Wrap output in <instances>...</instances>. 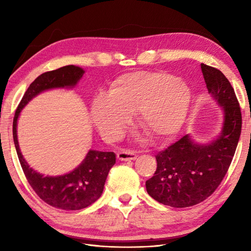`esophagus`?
<instances>
[{
	"label": "esophagus",
	"instance_id": "obj_1",
	"mask_svg": "<svg viewBox=\"0 0 251 251\" xmlns=\"http://www.w3.org/2000/svg\"><path fill=\"white\" fill-rule=\"evenodd\" d=\"M117 158L123 162L134 161V159L137 158V154L134 151H130V150H122L117 153Z\"/></svg>",
	"mask_w": 251,
	"mask_h": 251
}]
</instances>
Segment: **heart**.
Returning a JSON list of instances; mask_svg holds the SVG:
<instances>
[{
    "label": "heart",
    "mask_w": 251,
    "mask_h": 251,
    "mask_svg": "<svg viewBox=\"0 0 251 251\" xmlns=\"http://www.w3.org/2000/svg\"><path fill=\"white\" fill-rule=\"evenodd\" d=\"M192 89L188 82L162 72L123 74L112 83L109 95H99L90 104V116L100 134L115 139L128 124L137 122L156 139L177 134L188 116Z\"/></svg>",
    "instance_id": "heart-1"
}]
</instances>
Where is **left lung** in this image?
<instances>
[{"label":"left lung","mask_w":251,"mask_h":251,"mask_svg":"<svg viewBox=\"0 0 251 251\" xmlns=\"http://www.w3.org/2000/svg\"><path fill=\"white\" fill-rule=\"evenodd\" d=\"M208 93L221 106L223 125L216 139L197 143L183 136L155 156L156 172L147 180L148 194L177 208L199 204L214 193L230 167L242 131V113L235 92L220 70L201 65Z\"/></svg>","instance_id":"obj_1"}]
</instances>
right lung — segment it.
Masks as SVG:
<instances>
[{"label":"right lung","instance_id":"add662e5","mask_svg":"<svg viewBox=\"0 0 251 251\" xmlns=\"http://www.w3.org/2000/svg\"><path fill=\"white\" fill-rule=\"evenodd\" d=\"M84 73L82 68L71 65L41 74L25 90L13 122L15 148L31 188L46 204L63 210L83 209L99 199L110 169L115 164L114 152L89 150L83 162L72 172L55 177L44 176L31 168L21 154L17 139V122L21 110L35 96L50 89L73 88Z\"/></svg>","mask_w":251,"mask_h":251}]
</instances>
